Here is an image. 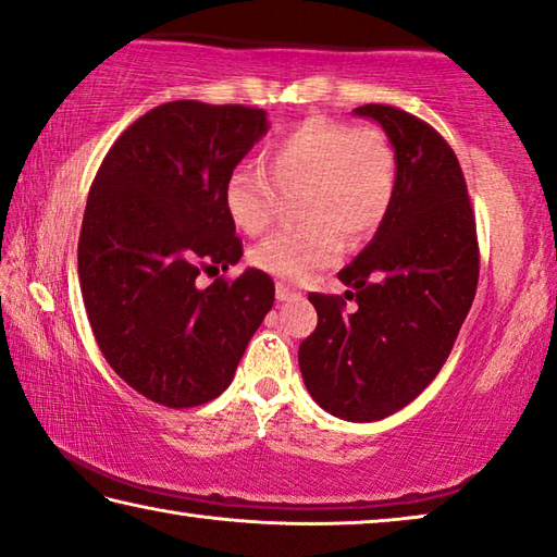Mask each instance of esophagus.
Listing matches in <instances>:
<instances>
[{"instance_id": "1", "label": "esophagus", "mask_w": 557, "mask_h": 557, "mask_svg": "<svg viewBox=\"0 0 557 557\" xmlns=\"http://www.w3.org/2000/svg\"><path fill=\"white\" fill-rule=\"evenodd\" d=\"M297 297H299L297 289H293L289 285H282V282H280V285H277V299H280V302H287V299H297Z\"/></svg>"}]
</instances>
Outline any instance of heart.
I'll list each match as a JSON object with an SVG mask.
<instances>
[{
	"instance_id": "obj_1",
	"label": "heart",
	"mask_w": 557,
	"mask_h": 557,
	"mask_svg": "<svg viewBox=\"0 0 557 557\" xmlns=\"http://www.w3.org/2000/svg\"><path fill=\"white\" fill-rule=\"evenodd\" d=\"M260 165H235L223 185L233 223L258 235L275 218L280 193H302L307 225L285 227L252 250V262L272 277L310 282L337 262L349 243L376 235L396 198V151L379 128H351L310 119L264 148Z\"/></svg>"
}]
</instances>
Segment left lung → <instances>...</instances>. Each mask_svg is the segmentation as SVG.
<instances>
[{"mask_svg":"<svg viewBox=\"0 0 557 557\" xmlns=\"http://www.w3.org/2000/svg\"><path fill=\"white\" fill-rule=\"evenodd\" d=\"M396 151V198L384 225L339 280L358 307L312 293L317 330L299 344L312 399L344 421H379L434 382L451 355L479 285L469 190L451 146L394 106L367 103Z\"/></svg>","mask_w":557,"mask_h":557,"instance_id":"left-lung-1","label":"left lung"}]
</instances>
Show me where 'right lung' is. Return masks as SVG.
Wrapping results in <instances>:
<instances>
[{"mask_svg":"<svg viewBox=\"0 0 557 557\" xmlns=\"http://www.w3.org/2000/svg\"><path fill=\"white\" fill-rule=\"evenodd\" d=\"M268 128L262 109L163 103L123 131L88 190V322L113 372L156 404L188 409L223 394L275 302V282L255 268L196 285L243 258L223 185Z\"/></svg>","mask_w":557,"mask_h":557,"instance_id":"add662e5","label":"right lung"}]
</instances>
